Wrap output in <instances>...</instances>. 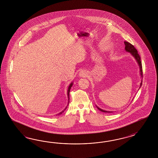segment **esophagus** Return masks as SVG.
I'll return each instance as SVG.
<instances>
[{
	"label": "esophagus",
	"mask_w": 158,
	"mask_h": 158,
	"mask_svg": "<svg viewBox=\"0 0 158 158\" xmlns=\"http://www.w3.org/2000/svg\"><path fill=\"white\" fill-rule=\"evenodd\" d=\"M79 77H87V73L85 71H81V72H79Z\"/></svg>",
	"instance_id": "1"
}]
</instances>
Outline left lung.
I'll list each match as a JSON object with an SVG mask.
<instances>
[{"instance_id":"obj_1","label":"left lung","mask_w":158,"mask_h":158,"mask_svg":"<svg viewBox=\"0 0 158 158\" xmlns=\"http://www.w3.org/2000/svg\"><path fill=\"white\" fill-rule=\"evenodd\" d=\"M124 44H125V50L127 52H129L131 53V54L135 58V59L136 60L137 62L139 64V71H140V75H141V77H143V68H142V63L141 61V58L140 56L138 53V52L137 50V49L135 48H134V46L132 45L131 43H129L127 42H124ZM142 85V81L140 83V87ZM139 87V88H140ZM97 108L99 110L101 111V112H108V113H110V112H112L111 111H106V110H101L100 108H98L97 106H96Z\"/></svg>"}]
</instances>
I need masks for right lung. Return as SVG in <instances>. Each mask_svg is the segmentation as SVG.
<instances>
[{
  "instance_id": "obj_1",
  "label": "right lung",
  "mask_w": 158,
  "mask_h": 158,
  "mask_svg": "<svg viewBox=\"0 0 158 158\" xmlns=\"http://www.w3.org/2000/svg\"><path fill=\"white\" fill-rule=\"evenodd\" d=\"M72 85H73V83H71L70 85H69V86L68 87V91H67V95H68V105L69 104V91H70V89H71V87H72ZM67 105V106H68ZM67 106L65 108V110H62L61 112H60L59 114H61L62 112L64 111V110H65L66 109H67ZM59 114H58V115H59Z\"/></svg>"
}]
</instances>
